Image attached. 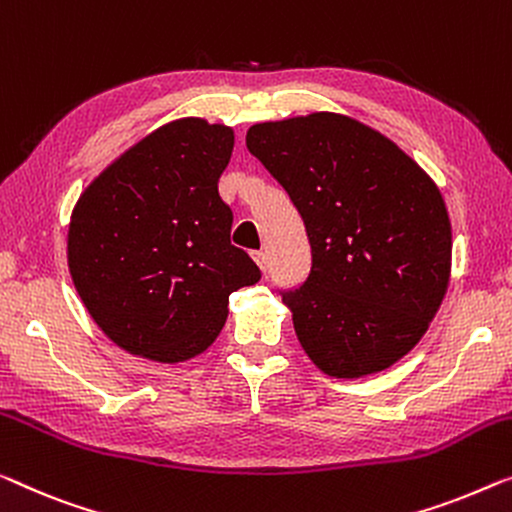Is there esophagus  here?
<instances>
[{
    "label": "esophagus",
    "instance_id": "obj_1",
    "mask_svg": "<svg viewBox=\"0 0 512 512\" xmlns=\"http://www.w3.org/2000/svg\"><path fill=\"white\" fill-rule=\"evenodd\" d=\"M255 262L259 264V269H262L264 273L269 271V255H266L264 250H259V253H255Z\"/></svg>",
    "mask_w": 512,
    "mask_h": 512
}]
</instances>
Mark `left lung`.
<instances>
[{
	"instance_id": "obj_1",
	"label": "left lung",
	"mask_w": 512,
	"mask_h": 512,
	"mask_svg": "<svg viewBox=\"0 0 512 512\" xmlns=\"http://www.w3.org/2000/svg\"><path fill=\"white\" fill-rule=\"evenodd\" d=\"M246 147L308 232V278L280 292L305 354L331 377L400 361L451 276V220L434 181L388 137L333 112L250 126Z\"/></svg>"
}]
</instances>
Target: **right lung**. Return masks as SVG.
Returning a JSON list of instances; mask_svg holds the SVG:
<instances>
[{
	"mask_svg": "<svg viewBox=\"0 0 512 512\" xmlns=\"http://www.w3.org/2000/svg\"><path fill=\"white\" fill-rule=\"evenodd\" d=\"M232 128L204 119L160 126L89 183L68 225V269L101 331L158 363L202 354L236 289L262 278L232 246L218 193Z\"/></svg>",
	"mask_w": 512,
	"mask_h": 512,
	"instance_id": "right-lung-1",
	"label": "right lung"
}]
</instances>
